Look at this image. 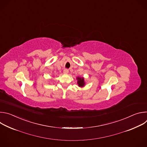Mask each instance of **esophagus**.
<instances>
[{
    "instance_id": "esophagus-1",
    "label": "esophagus",
    "mask_w": 147,
    "mask_h": 147,
    "mask_svg": "<svg viewBox=\"0 0 147 147\" xmlns=\"http://www.w3.org/2000/svg\"><path fill=\"white\" fill-rule=\"evenodd\" d=\"M63 73H64V74H68V73H69V70H67V69H65V70H63Z\"/></svg>"
}]
</instances>
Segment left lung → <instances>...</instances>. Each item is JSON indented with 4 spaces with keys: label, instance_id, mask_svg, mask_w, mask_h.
Here are the masks:
<instances>
[{
    "label": "left lung",
    "instance_id": "obj_1",
    "mask_svg": "<svg viewBox=\"0 0 147 147\" xmlns=\"http://www.w3.org/2000/svg\"><path fill=\"white\" fill-rule=\"evenodd\" d=\"M76 79L77 80V84L78 87L82 88L86 86V82L84 81V78L81 77H77Z\"/></svg>",
    "mask_w": 147,
    "mask_h": 147
}]
</instances>
